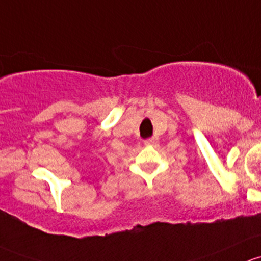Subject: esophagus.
<instances>
[{
  "label": "esophagus",
  "mask_w": 261,
  "mask_h": 261,
  "mask_svg": "<svg viewBox=\"0 0 261 261\" xmlns=\"http://www.w3.org/2000/svg\"><path fill=\"white\" fill-rule=\"evenodd\" d=\"M144 144H146V146H149V144H154V139H153V138L146 139V141H144Z\"/></svg>",
  "instance_id": "1"
}]
</instances>
